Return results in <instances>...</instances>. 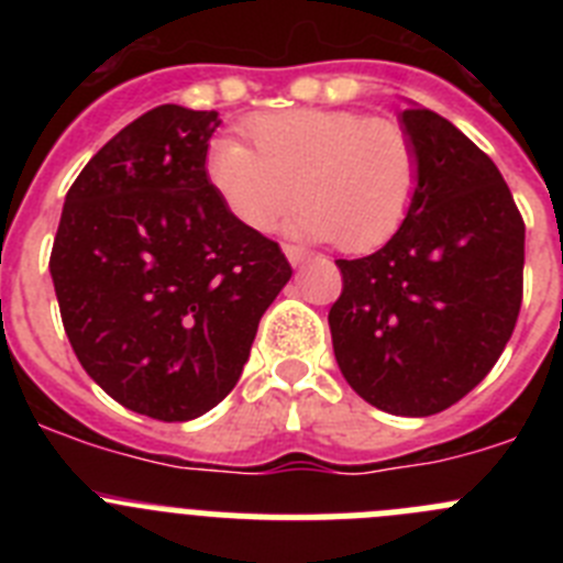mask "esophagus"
Listing matches in <instances>:
<instances>
[{
  "label": "esophagus",
  "mask_w": 563,
  "mask_h": 563,
  "mask_svg": "<svg viewBox=\"0 0 563 563\" xmlns=\"http://www.w3.org/2000/svg\"><path fill=\"white\" fill-rule=\"evenodd\" d=\"M285 256L290 265H301V262H307L310 258V253L305 251V247H298V245H285Z\"/></svg>",
  "instance_id": "obj_1"
}]
</instances>
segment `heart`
<instances>
[{"mask_svg": "<svg viewBox=\"0 0 563 563\" xmlns=\"http://www.w3.org/2000/svg\"><path fill=\"white\" fill-rule=\"evenodd\" d=\"M253 146L222 134L206 152V180L233 220L271 231L292 202L290 231L369 253L406 222L420 186V152L391 118L355 109H290L247 123Z\"/></svg>", "mask_w": 563, "mask_h": 563, "instance_id": "heart-1", "label": "heart"}]
</instances>
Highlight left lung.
Masks as SVG:
<instances>
[{
	"mask_svg": "<svg viewBox=\"0 0 563 563\" xmlns=\"http://www.w3.org/2000/svg\"><path fill=\"white\" fill-rule=\"evenodd\" d=\"M420 152V186L395 236L338 258L330 310L335 361L380 411H445L494 369L521 310L525 220L496 163L431 109L400 112Z\"/></svg>",
	"mask_w": 563,
	"mask_h": 563,
	"instance_id": "8db88e82",
	"label": "left lung"
}]
</instances>
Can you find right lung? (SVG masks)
<instances>
[{"instance_id": "1", "label": "right lung", "mask_w": 563, "mask_h": 563, "mask_svg": "<svg viewBox=\"0 0 563 563\" xmlns=\"http://www.w3.org/2000/svg\"><path fill=\"white\" fill-rule=\"evenodd\" d=\"M217 112L163 103L114 134L64 200L49 253L64 332L87 375L163 422L236 386L258 321L292 271L206 180Z\"/></svg>"}]
</instances>
